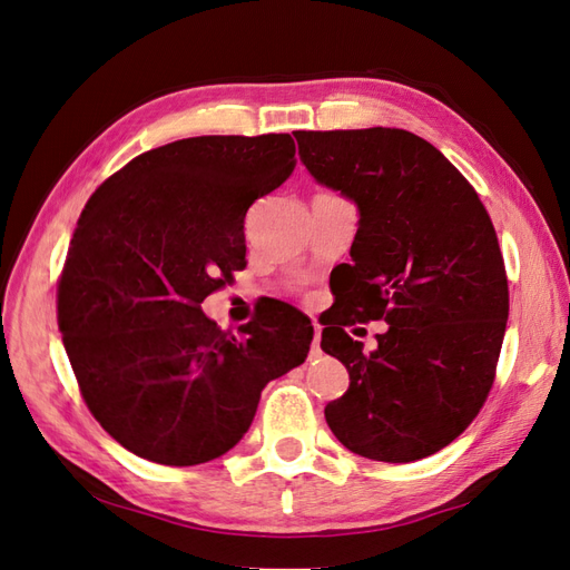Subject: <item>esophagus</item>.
<instances>
[{"mask_svg": "<svg viewBox=\"0 0 570 570\" xmlns=\"http://www.w3.org/2000/svg\"><path fill=\"white\" fill-rule=\"evenodd\" d=\"M313 330H315V334H313V354H317L320 352V340H323V327L313 323Z\"/></svg>", "mask_w": 570, "mask_h": 570, "instance_id": "esophagus-1", "label": "esophagus"}]
</instances>
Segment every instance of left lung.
I'll return each instance as SVG.
<instances>
[{
    "mask_svg": "<svg viewBox=\"0 0 570 570\" xmlns=\"http://www.w3.org/2000/svg\"><path fill=\"white\" fill-rule=\"evenodd\" d=\"M317 183L361 212L344 308L323 352L348 371L325 406L337 441L361 458L414 462L472 424L495 381L508 276L476 189L433 144L397 127L296 132ZM385 318L363 355L346 326Z\"/></svg>",
    "mask_w": 570,
    "mask_h": 570,
    "instance_id": "8db88e82",
    "label": "left lung"
}]
</instances>
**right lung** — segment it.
<instances>
[{
	"label": "right lung",
	"instance_id": "1",
	"mask_svg": "<svg viewBox=\"0 0 570 570\" xmlns=\"http://www.w3.org/2000/svg\"><path fill=\"white\" fill-rule=\"evenodd\" d=\"M296 168L291 135H209L129 160L86 202L57 282V325L94 419L170 466L222 458L262 390L308 356L286 303L222 332L199 303L245 267V214Z\"/></svg>",
	"mask_w": 570,
	"mask_h": 570
}]
</instances>
